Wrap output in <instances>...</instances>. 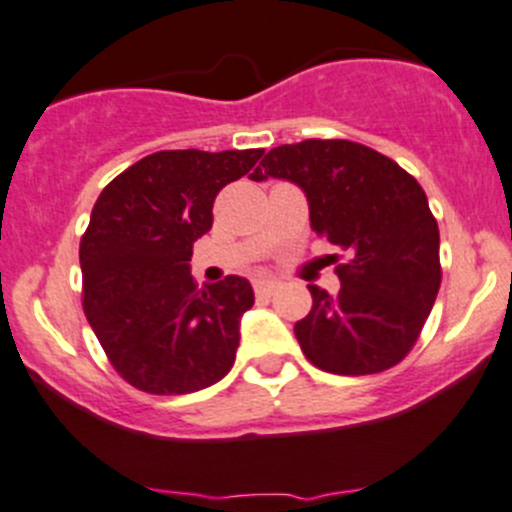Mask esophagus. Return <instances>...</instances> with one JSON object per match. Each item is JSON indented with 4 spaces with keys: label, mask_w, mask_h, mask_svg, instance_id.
Returning <instances> with one entry per match:
<instances>
[{
    "label": "esophagus",
    "mask_w": 512,
    "mask_h": 512,
    "mask_svg": "<svg viewBox=\"0 0 512 512\" xmlns=\"http://www.w3.org/2000/svg\"><path fill=\"white\" fill-rule=\"evenodd\" d=\"M275 290H278V280H270V278L255 280V293L257 295H272Z\"/></svg>",
    "instance_id": "34e87169"
}]
</instances>
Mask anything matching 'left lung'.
<instances>
[{
	"instance_id": "8db88e82",
	"label": "left lung",
	"mask_w": 512,
	"mask_h": 512,
	"mask_svg": "<svg viewBox=\"0 0 512 512\" xmlns=\"http://www.w3.org/2000/svg\"><path fill=\"white\" fill-rule=\"evenodd\" d=\"M250 179L300 186L313 232L346 257L336 267V295L308 285L313 308L295 323L305 358L338 376L399 364L442 283L437 219L417 179L374 148L343 138L272 148Z\"/></svg>"
}]
</instances>
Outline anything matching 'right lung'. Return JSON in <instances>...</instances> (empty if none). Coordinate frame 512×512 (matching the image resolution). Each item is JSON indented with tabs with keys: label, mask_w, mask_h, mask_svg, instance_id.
I'll return each instance as SVG.
<instances>
[{
	"label": "right lung",
	"mask_w": 512,
	"mask_h": 512,
	"mask_svg": "<svg viewBox=\"0 0 512 512\" xmlns=\"http://www.w3.org/2000/svg\"><path fill=\"white\" fill-rule=\"evenodd\" d=\"M247 151H159L100 191L80 240L83 308L113 369L148 394H191L229 374L250 280L199 288L191 247L212 229L219 189L257 164Z\"/></svg>",
	"instance_id": "1"
}]
</instances>
